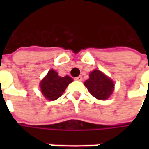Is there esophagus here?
I'll use <instances>...</instances> for the list:
<instances>
[{"label": "esophagus", "mask_w": 149, "mask_h": 149, "mask_svg": "<svg viewBox=\"0 0 149 149\" xmlns=\"http://www.w3.org/2000/svg\"><path fill=\"white\" fill-rule=\"evenodd\" d=\"M74 80H77V81H81L82 80V76H78V77L74 78Z\"/></svg>", "instance_id": "obj_1"}]
</instances>
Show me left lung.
I'll list each match as a JSON object with an SVG mask.
<instances>
[{"label": "left lung", "instance_id": "left-lung-1", "mask_svg": "<svg viewBox=\"0 0 149 149\" xmlns=\"http://www.w3.org/2000/svg\"><path fill=\"white\" fill-rule=\"evenodd\" d=\"M84 85L91 95L100 100H107L114 87L111 79L98 70H95L89 74V79L84 82Z\"/></svg>", "mask_w": 149, "mask_h": 149}]
</instances>
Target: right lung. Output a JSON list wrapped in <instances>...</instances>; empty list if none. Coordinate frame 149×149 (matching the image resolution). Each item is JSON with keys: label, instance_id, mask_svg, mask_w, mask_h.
<instances>
[{"label": "right lung", "instance_id": "right-lung-1", "mask_svg": "<svg viewBox=\"0 0 149 149\" xmlns=\"http://www.w3.org/2000/svg\"><path fill=\"white\" fill-rule=\"evenodd\" d=\"M73 79L66 75L60 77L53 70H49L47 75L40 82V89L44 96L49 100H55L60 98Z\"/></svg>", "mask_w": 149, "mask_h": 149}]
</instances>
